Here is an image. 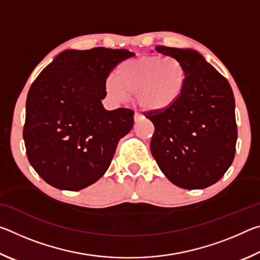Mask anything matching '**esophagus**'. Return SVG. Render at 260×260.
I'll list each match as a JSON object with an SVG mask.
<instances>
[{
	"mask_svg": "<svg viewBox=\"0 0 260 260\" xmlns=\"http://www.w3.org/2000/svg\"><path fill=\"white\" fill-rule=\"evenodd\" d=\"M141 119H142V116H141L140 113L135 112V113H134V121H135V122H138V121H140Z\"/></svg>",
	"mask_w": 260,
	"mask_h": 260,
	"instance_id": "obj_1",
	"label": "esophagus"
}]
</instances>
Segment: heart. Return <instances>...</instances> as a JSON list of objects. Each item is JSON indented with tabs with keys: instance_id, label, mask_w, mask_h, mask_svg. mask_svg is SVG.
<instances>
[{
	"instance_id": "b5f03b06",
	"label": "heart",
	"mask_w": 260,
	"mask_h": 260,
	"mask_svg": "<svg viewBox=\"0 0 260 260\" xmlns=\"http://www.w3.org/2000/svg\"><path fill=\"white\" fill-rule=\"evenodd\" d=\"M188 74L174 58L141 56L126 59L116 74L105 79L104 89L113 102L122 103L135 94L136 104L146 112L159 113L173 108L182 98Z\"/></svg>"
}]
</instances>
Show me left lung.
Masks as SVG:
<instances>
[{
    "label": "left lung",
    "mask_w": 260,
    "mask_h": 260,
    "mask_svg": "<svg viewBox=\"0 0 260 260\" xmlns=\"http://www.w3.org/2000/svg\"><path fill=\"white\" fill-rule=\"evenodd\" d=\"M188 74L182 98L164 112H149L155 126L150 150L165 177L184 189L219 181L235 156L237 127L232 87L200 52L157 46Z\"/></svg>",
    "instance_id": "8db88e82"
}]
</instances>
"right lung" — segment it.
<instances>
[{
  "label": "right lung",
  "instance_id": "1",
  "mask_svg": "<svg viewBox=\"0 0 260 260\" xmlns=\"http://www.w3.org/2000/svg\"><path fill=\"white\" fill-rule=\"evenodd\" d=\"M135 54L98 47L60 52L39 74L26 100L24 141L28 161L47 183L81 190L107 172L134 111L105 110V79Z\"/></svg>",
  "mask_w": 260,
  "mask_h": 260
}]
</instances>
